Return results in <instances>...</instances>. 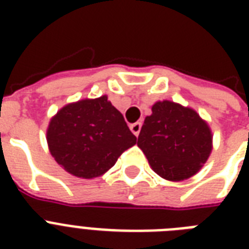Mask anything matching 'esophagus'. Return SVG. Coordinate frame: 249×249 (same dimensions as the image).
Segmentation results:
<instances>
[{
  "instance_id": "1",
  "label": "esophagus",
  "mask_w": 249,
  "mask_h": 249,
  "mask_svg": "<svg viewBox=\"0 0 249 249\" xmlns=\"http://www.w3.org/2000/svg\"><path fill=\"white\" fill-rule=\"evenodd\" d=\"M141 126H142V124H141L140 121H137V123H134V124H132L129 128H130V130H132V133L134 134V136H138L141 132Z\"/></svg>"
}]
</instances>
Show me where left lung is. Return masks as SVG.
<instances>
[{
  "instance_id": "8db88e82",
  "label": "left lung",
  "mask_w": 249,
  "mask_h": 249,
  "mask_svg": "<svg viewBox=\"0 0 249 249\" xmlns=\"http://www.w3.org/2000/svg\"><path fill=\"white\" fill-rule=\"evenodd\" d=\"M137 144L160 177L181 181L207 161L212 134L194 109L163 101L152 106V115L144 119Z\"/></svg>"
}]
</instances>
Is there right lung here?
I'll use <instances>...</instances> for the list:
<instances>
[{
  "instance_id": "1",
  "label": "right lung",
  "mask_w": 249,
  "mask_h": 249,
  "mask_svg": "<svg viewBox=\"0 0 249 249\" xmlns=\"http://www.w3.org/2000/svg\"><path fill=\"white\" fill-rule=\"evenodd\" d=\"M136 142L123 115L106 95L66 106L48 129L49 147L56 163L81 178L103 174Z\"/></svg>"
}]
</instances>
